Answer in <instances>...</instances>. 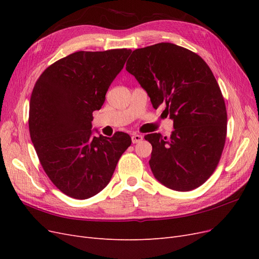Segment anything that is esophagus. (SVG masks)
<instances>
[{"instance_id": "obj_1", "label": "esophagus", "mask_w": 259, "mask_h": 259, "mask_svg": "<svg viewBox=\"0 0 259 259\" xmlns=\"http://www.w3.org/2000/svg\"><path fill=\"white\" fill-rule=\"evenodd\" d=\"M144 139V137L142 135H138V134H135L132 136V143L133 144H137V143H140L142 140Z\"/></svg>"}]
</instances>
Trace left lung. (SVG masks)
Instances as JSON below:
<instances>
[{
	"mask_svg": "<svg viewBox=\"0 0 259 259\" xmlns=\"http://www.w3.org/2000/svg\"><path fill=\"white\" fill-rule=\"evenodd\" d=\"M126 70L146 90L152 107L165 105L170 137L158 133L149 161L154 177L176 191H190L214 173L226 143L227 110L219 85L198 54L171 43L133 51Z\"/></svg>",
	"mask_w": 259,
	"mask_h": 259,
	"instance_id": "8db88e82",
	"label": "left lung"
}]
</instances>
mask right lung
Listing matches in <instances>:
<instances>
[{"label":"right lung","instance_id":"obj_1","mask_svg":"<svg viewBox=\"0 0 259 259\" xmlns=\"http://www.w3.org/2000/svg\"><path fill=\"white\" fill-rule=\"evenodd\" d=\"M131 52H75L55 61L35 82L30 137L46 175L68 197L85 200L103 190L132 144L126 133L95 137L91 130L93 112L104 105Z\"/></svg>","mask_w":259,"mask_h":259}]
</instances>
